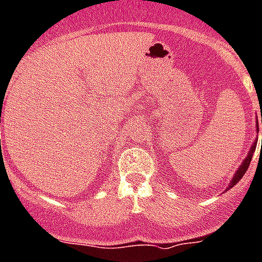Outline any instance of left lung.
Listing matches in <instances>:
<instances>
[{
	"label": "left lung",
	"instance_id": "8db88e82",
	"mask_svg": "<svg viewBox=\"0 0 262 262\" xmlns=\"http://www.w3.org/2000/svg\"><path fill=\"white\" fill-rule=\"evenodd\" d=\"M261 123H262V114H261ZM257 131H258V120H257ZM256 146H257V143H254L252 146V148H250V151H249V154H248V157L245 158V161L243 162V165L239 166V168L237 170V172L234 174V177H233L232 182H230V186H229V187H233V186H234L235 183L238 182L239 179L244 177V174H245L246 170H248V167H249L253 154H254V151H256ZM261 146H262V143H261ZM261 148H262V147H261Z\"/></svg>",
	"mask_w": 262,
	"mask_h": 262
}]
</instances>
